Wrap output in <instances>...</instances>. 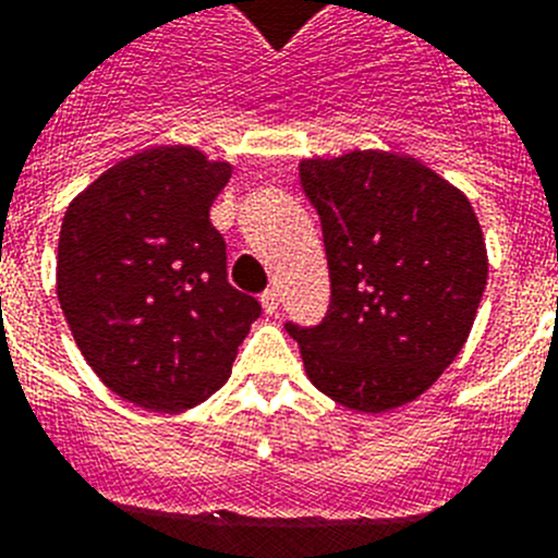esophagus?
Instances as JSON below:
<instances>
[{
  "label": "esophagus",
  "mask_w": 558,
  "mask_h": 558,
  "mask_svg": "<svg viewBox=\"0 0 558 558\" xmlns=\"http://www.w3.org/2000/svg\"><path fill=\"white\" fill-rule=\"evenodd\" d=\"M260 303H264L266 314L278 312V308H280V292H278V289H266V292L260 294Z\"/></svg>",
  "instance_id": "esophagus-1"
}]
</instances>
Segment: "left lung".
I'll return each mask as SVG.
<instances>
[{
	"instance_id": "obj_1",
	"label": "left lung",
	"mask_w": 558,
	"mask_h": 558,
	"mask_svg": "<svg viewBox=\"0 0 558 558\" xmlns=\"http://www.w3.org/2000/svg\"><path fill=\"white\" fill-rule=\"evenodd\" d=\"M300 185L323 225L331 306L286 323L319 393L356 413L418 399L472 331L488 278L469 198L413 157L351 151L303 159Z\"/></svg>"
}]
</instances>
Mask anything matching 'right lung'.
<instances>
[{"label": "right lung", "instance_id": "obj_1", "mask_svg": "<svg viewBox=\"0 0 558 558\" xmlns=\"http://www.w3.org/2000/svg\"><path fill=\"white\" fill-rule=\"evenodd\" d=\"M232 165L191 145L120 159L66 207L58 303L111 393L182 413L227 379L260 303L227 280L210 207Z\"/></svg>", "mask_w": 558, "mask_h": 558}]
</instances>
